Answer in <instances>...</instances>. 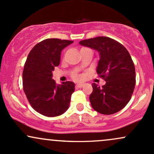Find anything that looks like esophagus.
I'll return each instance as SVG.
<instances>
[{
    "mask_svg": "<svg viewBox=\"0 0 154 154\" xmlns=\"http://www.w3.org/2000/svg\"><path fill=\"white\" fill-rule=\"evenodd\" d=\"M84 85V83H79V84H76V86L78 87H79V88H81V87H83V86Z\"/></svg>",
    "mask_w": 154,
    "mask_h": 154,
    "instance_id": "34e87169",
    "label": "esophagus"
}]
</instances>
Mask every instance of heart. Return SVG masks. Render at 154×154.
Segmentation results:
<instances>
[{
    "instance_id": "obj_1",
    "label": "heart",
    "mask_w": 154,
    "mask_h": 154,
    "mask_svg": "<svg viewBox=\"0 0 154 154\" xmlns=\"http://www.w3.org/2000/svg\"><path fill=\"white\" fill-rule=\"evenodd\" d=\"M75 79H79V77L78 76V75H75Z\"/></svg>"
}]
</instances>
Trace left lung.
<instances>
[{"mask_svg":"<svg viewBox=\"0 0 154 154\" xmlns=\"http://www.w3.org/2000/svg\"><path fill=\"white\" fill-rule=\"evenodd\" d=\"M97 51L100 55L97 73L106 81L100 87L92 84L90 101L92 108L103 115H112L123 109L133 94L136 83L134 64L129 53L120 42L107 37L79 42Z\"/></svg>","mask_w":154,"mask_h":154,"instance_id":"obj_1","label":"left lung"}]
</instances>
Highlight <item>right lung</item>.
Wrapping results in <instances>:
<instances>
[{
  "instance_id": "add662e5",
  "label": "right lung",
  "mask_w": 154,
  "mask_h": 154,
  "mask_svg": "<svg viewBox=\"0 0 154 154\" xmlns=\"http://www.w3.org/2000/svg\"><path fill=\"white\" fill-rule=\"evenodd\" d=\"M72 41L47 39L31 49L23 72V90L34 110L46 117L62 115L69 108L75 90L72 82L57 84L52 79L60 63L61 52Z\"/></svg>"
}]
</instances>
